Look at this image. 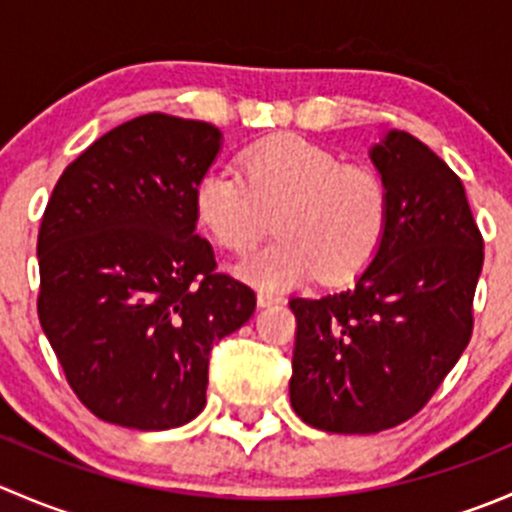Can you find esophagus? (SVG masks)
Wrapping results in <instances>:
<instances>
[{
  "mask_svg": "<svg viewBox=\"0 0 512 512\" xmlns=\"http://www.w3.org/2000/svg\"><path fill=\"white\" fill-rule=\"evenodd\" d=\"M280 302V297H275V294H265V292H257V307H272V304Z\"/></svg>",
  "mask_w": 512,
  "mask_h": 512,
  "instance_id": "34e87169",
  "label": "esophagus"
}]
</instances>
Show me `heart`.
Masks as SVG:
<instances>
[{
  "label": "heart",
  "instance_id": "1",
  "mask_svg": "<svg viewBox=\"0 0 512 512\" xmlns=\"http://www.w3.org/2000/svg\"><path fill=\"white\" fill-rule=\"evenodd\" d=\"M240 165L242 175L210 168L193 193L198 223L232 252L250 250L275 215L280 237L232 265L240 280L285 292L314 275L347 280L376 255L389 223V193L376 170L299 136L255 143Z\"/></svg>",
  "mask_w": 512,
  "mask_h": 512
}]
</instances>
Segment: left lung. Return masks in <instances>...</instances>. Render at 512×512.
I'll return each instance as SVG.
<instances>
[{
	"instance_id": "left-lung-1",
	"label": "left lung",
	"mask_w": 512,
	"mask_h": 512,
	"mask_svg": "<svg viewBox=\"0 0 512 512\" xmlns=\"http://www.w3.org/2000/svg\"><path fill=\"white\" fill-rule=\"evenodd\" d=\"M369 158L389 193L379 250L344 292L289 299V401L329 433H379L426 406L471 342L483 270L466 188L431 148L389 131Z\"/></svg>"
}]
</instances>
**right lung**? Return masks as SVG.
<instances>
[{"label":"right lung","mask_w":512,"mask_h":512,"mask_svg":"<svg viewBox=\"0 0 512 512\" xmlns=\"http://www.w3.org/2000/svg\"><path fill=\"white\" fill-rule=\"evenodd\" d=\"M223 133L146 113L91 143L44 210L39 322L91 414L165 431L205 409L215 342L255 312V292L215 272L193 193Z\"/></svg>","instance_id":"obj_1"}]
</instances>
